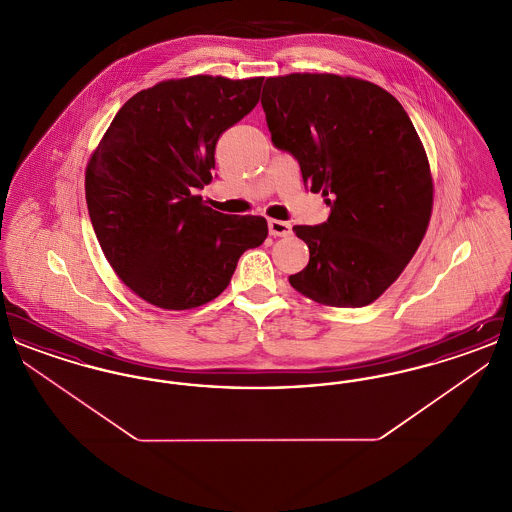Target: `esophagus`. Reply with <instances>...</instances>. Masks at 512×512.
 <instances>
[{
    "instance_id": "34e87169",
    "label": "esophagus",
    "mask_w": 512,
    "mask_h": 512,
    "mask_svg": "<svg viewBox=\"0 0 512 512\" xmlns=\"http://www.w3.org/2000/svg\"><path fill=\"white\" fill-rule=\"evenodd\" d=\"M268 232L270 236H290L292 234V224L284 222V220H268Z\"/></svg>"
}]
</instances>
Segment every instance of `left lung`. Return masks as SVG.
<instances>
[{
    "label": "left lung",
    "mask_w": 512,
    "mask_h": 512,
    "mask_svg": "<svg viewBox=\"0 0 512 512\" xmlns=\"http://www.w3.org/2000/svg\"><path fill=\"white\" fill-rule=\"evenodd\" d=\"M261 103L272 144L330 207L324 224L293 226L311 255L292 288L328 307L370 305L409 265L432 217L434 182L413 122L384 88L340 74L270 76Z\"/></svg>",
    "instance_id": "8db88e82"
}]
</instances>
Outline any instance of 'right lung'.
Returning <instances> with one entry per match:
<instances>
[{"label": "right lung", "instance_id": "1", "mask_svg": "<svg viewBox=\"0 0 512 512\" xmlns=\"http://www.w3.org/2000/svg\"><path fill=\"white\" fill-rule=\"evenodd\" d=\"M263 76L172 78L128 99L86 165L88 213L105 259L147 303L186 311L219 297L267 220L195 195L213 180L220 134L259 103Z\"/></svg>", "mask_w": 512, "mask_h": 512}]
</instances>
